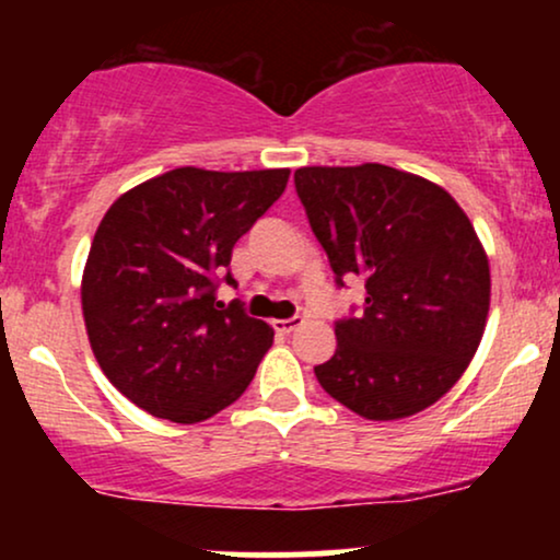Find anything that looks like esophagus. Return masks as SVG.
<instances>
[{"label": "esophagus", "mask_w": 560, "mask_h": 560, "mask_svg": "<svg viewBox=\"0 0 560 560\" xmlns=\"http://www.w3.org/2000/svg\"><path fill=\"white\" fill-rule=\"evenodd\" d=\"M302 326V318H284V320H273V331L276 334H292V331H298Z\"/></svg>", "instance_id": "obj_1"}]
</instances>
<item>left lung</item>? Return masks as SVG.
<instances>
[{"label":"left lung","mask_w":560,"mask_h":560,"mask_svg":"<svg viewBox=\"0 0 560 560\" xmlns=\"http://www.w3.org/2000/svg\"><path fill=\"white\" fill-rule=\"evenodd\" d=\"M294 189L337 284L365 281L363 313L334 324L316 378L371 421L413 416L458 382L490 311V262L442 186L389 165L300 168Z\"/></svg>","instance_id":"1"}]
</instances>
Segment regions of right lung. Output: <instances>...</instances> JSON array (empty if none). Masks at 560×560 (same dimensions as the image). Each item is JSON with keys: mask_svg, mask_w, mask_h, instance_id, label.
Here are the masks:
<instances>
[{"mask_svg": "<svg viewBox=\"0 0 560 560\" xmlns=\"http://www.w3.org/2000/svg\"><path fill=\"white\" fill-rule=\"evenodd\" d=\"M289 168H176L110 205L81 281L94 358L158 419L197 423L240 400L273 329L215 298L240 236L284 195Z\"/></svg>", "mask_w": 560, "mask_h": 560, "instance_id": "1", "label": "right lung"}]
</instances>
